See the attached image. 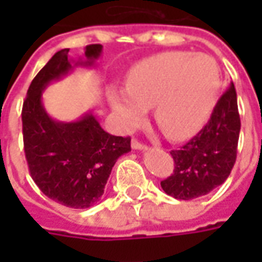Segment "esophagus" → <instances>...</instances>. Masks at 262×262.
<instances>
[{"label": "esophagus", "mask_w": 262, "mask_h": 262, "mask_svg": "<svg viewBox=\"0 0 262 262\" xmlns=\"http://www.w3.org/2000/svg\"><path fill=\"white\" fill-rule=\"evenodd\" d=\"M132 148H135V150H146V146L139 142V140H136V139H133L132 140Z\"/></svg>", "instance_id": "obj_1"}]
</instances>
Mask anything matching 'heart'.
I'll list each match as a JSON object with an SVG mask.
<instances>
[{"label": "heart", "mask_w": 262, "mask_h": 262, "mask_svg": "<svg viewBox=\"0 0 262 262\" xmlns=\"http://www.w3.org/2000/svg\"><path fill=\"white\" fill-rule=\"evenodd\" d=\"M219 91L220 70L210 56L165 52L135 66L126 90H111L108 101L123 130L136 129L154 108L165 137L182 142L208 122Z\"/></svg>", "instance_id": "1"}]
</instances>
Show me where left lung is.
I'll use <instances>...</instances> for the list:
<instances>
[{"label":"left lung","instance_id":"8db88e82","mask_svg":"<svg viewBox=\"0 0 262 262\" xmlns=\"http://www.w3.org/2000/svg\"><path fill=\"white\" fill-rule=\"evenodd\" d=\"M240 135L237 94L230 81L229 88L216 103L210 119L196 136L172 150L176 167L161 188L176 199H195L222 185L236 163Z\"/></svg>","mask_w":262,"mask_h":262}]
</instances>
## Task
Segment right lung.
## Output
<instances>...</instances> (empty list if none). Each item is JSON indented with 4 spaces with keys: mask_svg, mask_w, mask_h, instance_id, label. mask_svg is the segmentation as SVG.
Returning <instances> with one entry per match:
<instances>
[{
    "mask_svg": "<svg viewBox=\"0 0 262 262\" xmlns=\"http://www.w3.org/2000/svg\"><path fill=\"white\" fill-rule=\"evenodd\" d=\"M101 53L102 45L86 46L78 60L69 59V49L54 53L31 82L22 108L24 147L33 181L46 196L73 209L99 201L116 160L130 151V137L109 135L92 111L74 122L53 119L42 94L75 67H95Z\"/></svg>",
    "mask_w": 262,
    "mask_h": 262,
    "instance_id": "right-lung-1",
    "label": "right lung"
}]
</instances>
